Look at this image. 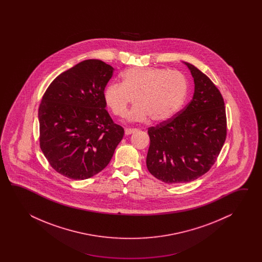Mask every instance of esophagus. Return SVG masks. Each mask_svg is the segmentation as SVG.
Masks as SVG:
<instances>
[{
  "mask_svg": "<svg viewBox=\"0 0 262 262\" xmlns=\"http://www.w3.org/2000/svg\"><path fill=\"white\" fill-rule=\"evenodd\" d=\"M137 131H138V129L137 128H125L124 133H125V135H131V134L135 133V132H137Z\"/></svg>",
  "mask_w": 262,
  "mask_h": 262,
  "instance_id": "34e87169",
  "label": "esophagus"
}]
</instances>
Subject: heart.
Listing matches in <instances>:
<instances>
[{
  "instance_id": "1",
  "label": "heart",
  "mask_w": 262,
  "mask_h": 262,
  "mask_svg": "<svg viewBox=\"0 0 262 262\" xmlns=\"http://www.w3.org/2000/svg\"><path fill=\"white\" fill-rule=\"evenodd\" d=\"M188 83L183 74L157 67L132 68L123 74V83L108 84L104 91L106 106L120 117L136 100L128 113L135 122L160 123L173 117L185 102Z\"/></svg>"
}]
</instances>
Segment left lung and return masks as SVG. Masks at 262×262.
Returning a JSON list of instances; mask_svg holds the SVG:
<instances>
[{
  "mask_svg": "<svg viewBox=\"0 0 262 262\" xmlns=\"http://www.w3.org/2000/svg\"><path fill=\"white\" fill-rule=\"evenodd\" d=\"M184 63L194 78L192 100L175 117L148 129L147 168L166 184L189 183L209 171L227 136L222 95L205 74Z\"/></svg>",
  "mask_w": 262,
  "mask_h": 262,
  "instance_id": "1",
  "label": "left lung"
}]
</instances>
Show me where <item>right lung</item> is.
Wrapping results in <instances>:
<instances>
[{
    "label": "right lung",
    "mask_w": 262,
    "mask_h": 262,
    "mask_svg": "<svg viewBox=\"0 0 262 262\" xmlns=\"http://www.w3.org/2000/svg\"><path fill=\"white\" fill-rule=\"evenodd\" d=\"M114 68L86 60L60 74L38 108L40 148L50 166L67 178L85 180L112 160L123 130L106 111L104 91Z\"/></svg>",
    "instance_id": "obj_1"
}]
</instances>
